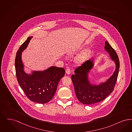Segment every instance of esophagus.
I'll return each mask as SVG.
<instances>
[{
    "mask_svg": "<svg viewBox=\"0 0 132 132\" xmlns=\"http://www.w3.org/2000/svg\"><path fill=\"white\" fill-rule=\"evenodd\" d=\"M65 71H66V73H67L68 75H69V74L70 73V69H69V68H67Z\"/></svg>",
    "mask_w": 132,
    "mask_h": 132,
    "instance_id": "esophagus-1",
    "label": "esophagus"
}]
</instances>
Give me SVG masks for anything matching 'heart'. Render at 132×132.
<instances>
[{
  "instance_id": "b5f03b06",
  "label": "heart",
  "mask_w": 132,
  "mask_h": 132,
  "mask_svg": "<svg viewBox=\"0 0 132 132\" xmlns=\"http://www.w3.org/2000/svg\"><path fill=\"white\" fill-rule=\"evenodd\" d=\"M76 52H77L76 50H71L68 52V54L70 56H72L76 54ZM89 54H90V52L89 51L84 52L81 53L80 55H79L77 57L76 62L79 64L84 63L86 61Z\"/></svg>"
}]
</instances>
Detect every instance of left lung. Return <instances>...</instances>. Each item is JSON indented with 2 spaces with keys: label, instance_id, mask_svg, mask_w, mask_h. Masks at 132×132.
<instances>
[{
  "label": "left lung",
  "instance_id": "obj_1",
  "mask_svg": "<svg viewBox=\"0 0 132 132\" xmlns=\"http://www.w3.org/2000/svg\"><path fill=\"white\" fill-rule=\"evenodd\" d=\"M104 49L109 53L116 65L114 73L105 82L99 85H93L88 80L89 72L94 67L93 59L86 61L75 69V75L71 76L76 96L81 103L91 104L100 102L110 95L114 89L120 67L119 60L114 49L108 41L105 42Z\"/></svg>",
  "mask_w": 132,
  "mask_h": 132
}]
</instances>
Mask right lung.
<instances>
[{"label":"right lung","instance_id":"add662e5","mask_svg":"<svg viewBox=\"0 0 132 132\" xmlns=\"http://www.w3.org/2000/svg\"><path fill=\"white\" fill-rule=\"evenodd\" d=\"M32 36H29L18 50L15 58V70L18 83L29 99L35 103H46L54 97L61 79L65 74L63 68L52 66L43 71L26 73L22 61V53Z\"/></svg>","mask_w":132,"mask_h":132}]
</instances>
